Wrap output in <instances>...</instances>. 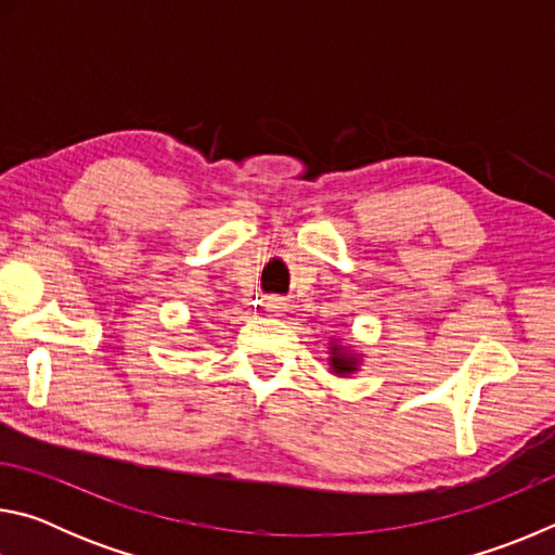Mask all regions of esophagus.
<instances>
[{"label":"esophagus","instance_id":"esophagus-1","mask_svg":"<svg viewBox=\"0 0 555 555\" xmlns=\"http://www.w3.org/2000/svg\"><path fill=\"white\" fill-rule=\"evenodd\" d=\"M264 306H267V311L274 313V315H281V313L286 311V304H284V300H281V298H269Z\"/></svg>","mask_w":555,"mask_h":555}]
</instances>
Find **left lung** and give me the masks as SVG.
<instances>
[{"mask_svg": "<svg viewBox=\"0 0 555 555\" xmlns=\"http://www.w3.org/2000/svg\"><path fill=\"white\" fill-rule=\"evenodd\" d=\"M357 367H360V354H354L347 350V347L337 345L335 337L331 343V372L337 374V377H347V374L357 372Z\"/></svg>", "mask_w": 555, "mask_h": 555, "instance_id": "8db88e82", "label": "left lung"}]
</instances>
